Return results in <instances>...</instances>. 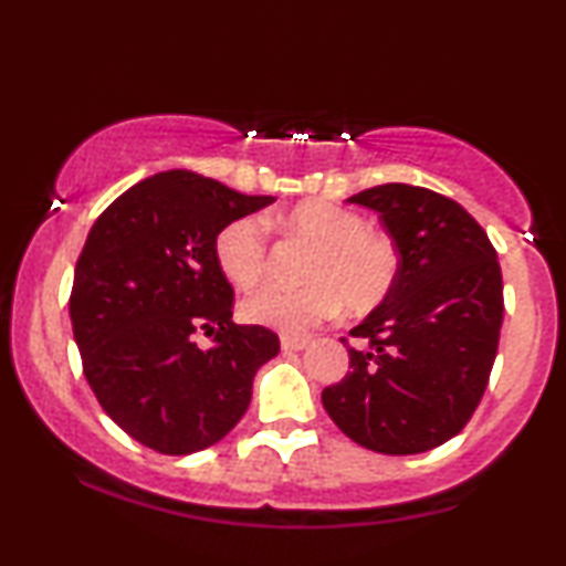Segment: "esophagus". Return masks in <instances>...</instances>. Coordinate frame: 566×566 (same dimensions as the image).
Instances as JSON below:
<instances>
[{"label": "esophagus", "mask_w": 566, "mask_h": 566, "mask_svg": "<svg viewBox=\"0 0 566 566\" xmlns=\"http://www.w3.org/2000/svg\"><path fill=\"white\" fill-rule=\"evenodd\" d=\"M308 337H297V335H282V348L284 350H303L308 346Z\"/></svg>", "instance_id": "34e87169"}]
</instances>
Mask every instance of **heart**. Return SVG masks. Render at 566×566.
<instances>
[{
  "mask_svg": "<svg viewBox=\"0 0 566 566\" xmlns=\"http://www.w3.org/2000/svg\"><path fill=\"white\" fill-rule=\"evenodd\" d=\"M290 239L311 244L303 263V287H263L244 297L242 316L250 324L305 333L333 319L346 305L348 314H367L386 301L399 271V252L382 231L367 229L365 218L327 201H303L269 220ZM216 261L233 287L250 290L269 269V242L255 218L223 226L216 239Z\"/></svg>",
  "mask_w": 566,
  "mask_h": 566,
  "instance_id": "1",
  "label": "heart"
}]
</instances>
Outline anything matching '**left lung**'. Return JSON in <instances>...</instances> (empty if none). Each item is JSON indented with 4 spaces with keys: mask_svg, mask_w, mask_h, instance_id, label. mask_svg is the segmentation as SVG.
I'll return each mask as SVG.
<instances>
[{
    "mask_svg": "<svg viewBox=\"0 0 566 566\" xmlns=\"http://www.w3.org/2000/svg\"><path fill=\"white\" fill-rule=\"evenodd\" d=\"M378 212L399 252L394 287L350 329V373L322 391L335 426L382 454H418L463 431L482 401L503 324L495 247L458 201L386 184L348 197Z\"/></svg>",
    "mask_w": 566,
    "mask_h": 566,
    "instance_id": "8db88e82",
    "label": "left lung"
}]
</instances>
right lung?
Segmentation results:
<instances>
[{
  "label": "right lung",
  "instance_id": "obj_1",
  "mask_svg": "<svg viewBox=\"0 0 566 566\" xmlns=\"http://www.w3.org/2000/svg\"><path fill=\"white\" fill-rule=\"evenodd\" d=\"M271 201L167 170L127 188L90 229L71 327L97 401L140 444L161 454L212 447L279 354L271 329L231 322L233 290L216 261L220 229ZM199 332L213 337L210 349L192 343Z\"/></svg>",
  "mask_w": 566,
  "mask_h": 566
}]
</instances>
